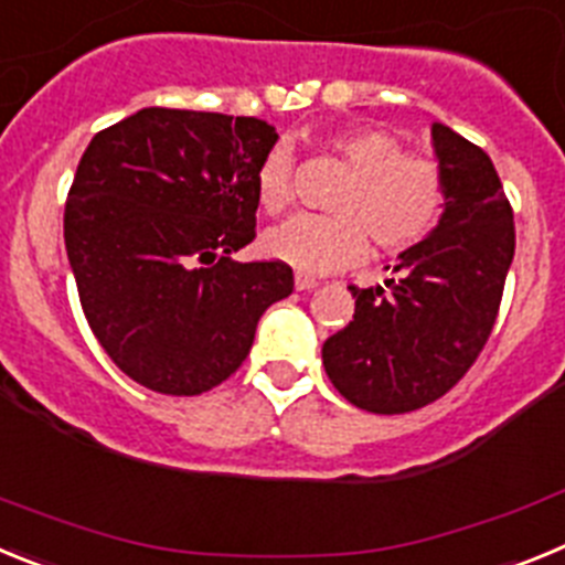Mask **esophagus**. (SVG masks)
<instances>
[{
    "label": "esophagus",
    "instance_id": "1",
    "mask_svg": "<svg viewBox=\"0 0 565 565\" xmlns=\"http://www.w3.org/2000/svg\"><path fill=\"white\" fill-rule=\"evenodd\" d=\"M294 286H297V291H311V288L319 286V279L317 277H308V274H299L294 277Z\"/></svg>",
    "mask_w": 565,
    "mask_h": 565
}]
</instances>
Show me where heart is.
<instances>
[{
    "label": "heart",
    "instance_id": "1",
    "mask_svg": "<svg viewBox=\"0 0 565 565\" xmlns=\"http://www.w3.org/2000/svg\"><path fill=\"white\" fill-rule=\"evenodd\" d=\"M331 149L351 169L331 206L337 214H294L271 226L259 246L297 271L326 274L351 266L367 248V234L382 252H404L433 232L444 212V174L424 154H407L396 135L353 129L333 135ZM259 206L279 214L291 206V152L274 147L254 178Z\"/></svg>",
    "mask_w": 565,
    "mask_h": 565
}]
</instances>
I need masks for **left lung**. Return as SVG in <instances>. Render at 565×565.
Listing matches in <instances>:
<instances>
[{"label":"left lung","instance_id":"obj_1","mask_svg":"<svg viewBox=\"0 0 565 565\" xmlns=\"http://www.w3.org/2000/svg\"><path fill=\"white\" fill-rule=\"evenodd\" d=\"M430 138L447 192L436 228L384 266V286H351L353 319L322 344L333 387L384 416L436 402L469 371L515 257L512 206L489 154L438 121Z\"/></svg>","mask_w":565,"mask_h":565}]
</instances>
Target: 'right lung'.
I'll return each instance as SVG.
<instances>
[{
    "label": "right lung",
    "instance_id": "add662e5",
    "mask_svg": "<svg viewBox=\"0 0 565 565\" xmlns=\"http://www.w3.org/2000/svg\"><path fill=\"white\" fill-rule=\"evenodd\" d=\"M259 118L147 107L84 149L64 246L89 328L129 379L198 396L248 356L259 317L294 291L286 263H234L257 226Z\"/></svg>",
    "mask_w": 565,
    "mask_h": 565
}]
</instances>
